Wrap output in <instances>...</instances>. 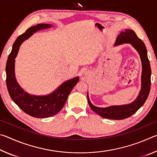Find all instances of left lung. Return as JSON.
I'll use <instances>...</instances> for the list:
<instances>
[{
    "label": "left lung",
    "mask_w": 157,
    "mask_h": 157,
    "mask_svg": "<svg viewBox=\"0 0 157 157\" xmlns=\"http://www.w3.org/2000/svg\"><path fill=\"white\" fill-rule=\"evenodd\" d=\"M123 44H129L136 49L140 55L142 63L141 89L137 98L129 104L112 105L107 107H98L92 105L87 93V100L91 109L100 116L112 120H123L131 116L144 105L150 94L151 86V68L147 57L146 47L141 39L132 30L126 29L117 36L114 46Z\"/></svg>",
    "instance_id": "left-lung-1"
}]
</instances>
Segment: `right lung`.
<instances>
[{"mask_svg": "<svg viewBox=\"0 0 157 157\" xmlns=\"http://www.w3.org/2000/svg\"><path fill=\"white\" fill-rule=\"evenodd\" d=\"M51 27L52 25L40 23L29 28L25 33L18 36L13 44L5 68L7 87L12 100L25 113L38 118H48L59 113L64 106L68 95L79 82V78L78 76L68 79L63 82L51 94L45 95L28 94L18 84L15 76V59L21 44L36 32Z\"/></svg>", "mask_w": 157, "mask_h": 157, "instance_id": "obj_1", "label": "right lung"}]
</instances>
